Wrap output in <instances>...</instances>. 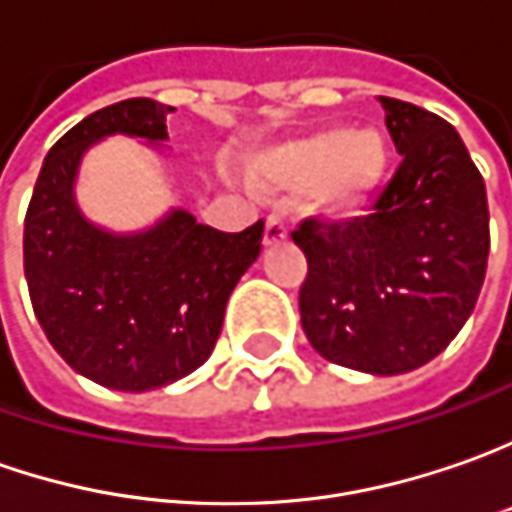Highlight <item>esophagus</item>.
<instances>
[{"instance_id": "34e87169", "label": "esophagus", "mask_w": 512, "mask_h": 512, "mask_svg": "<svg viewBox=\"0 0 512 512\" xmlns=\"http://www.w3.org/2000/svg\"><path fill=\"white\" fill-rule=\"evenodd\" d=\"M286 238H289V226L280 221L277 215H269L266 218V229H263V246H277Z\"/></svg>"}]
</instances>
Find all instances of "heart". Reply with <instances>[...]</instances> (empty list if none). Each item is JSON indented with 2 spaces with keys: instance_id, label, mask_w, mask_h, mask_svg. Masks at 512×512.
I'll return each instance as SVG.
<instances>
[{
  "instance_id": "heart-1",
  "label": "heart",
  "mask_w": 512,
  "mask_h": 512,
  "mask_svg": "<svg viewBox=\"0 0 512 512\" xmlns=\"http://www.w3.org/2000/svg\"><path fill=\"white\" fill-rule=\"evenodd\" d=\"M391 169L388 138L368 127H323L252 158V175L269 192H314L331 218H351L377 198Z\"/></svg>"
}]
</instances>
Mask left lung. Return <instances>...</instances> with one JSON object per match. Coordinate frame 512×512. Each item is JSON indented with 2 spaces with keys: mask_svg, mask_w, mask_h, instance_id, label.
<instances>
[{
  "mask_svg": "<svg viewBox=\"0 0 512 512\" xmlns=\"http://www.w3.org/2000/svg\"><path fill=\"white\" fill-rule=\"evenodd\" d=\"M402 164L365 218H306L291 238L309 260L300 323L314 351L365 374H405L442 354L485 283V181L459 133L385 98Z\"/></svg>",
  "mask_w": 512,
  "mask_h": 512,
  "instance_id": "1",
  "label": "left lung"
}]
</instances>
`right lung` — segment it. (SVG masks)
I'll list each match as a JSON object with an SVG mask.
<instances>
[{"label":"right lung","mask_w":512,"mask_h":512,"mask_svg":"<svg viewBox=\"0 0 512 512\" xmlns=\"http://www.w3.org/2000/svg\"><path fill=\"white\" fill-rule=\"evenodd\" d=\"M152 98L96 110L47 152L25 218V277L36 320L62 360L113 391H155L209 360L223 311L260 255L263 221L218 232L172 209L133 235L81 215L73 186L84 152L107 135L167 141Z\"/></svg>","instance_id":"1"}]
</instances>
